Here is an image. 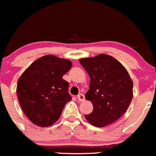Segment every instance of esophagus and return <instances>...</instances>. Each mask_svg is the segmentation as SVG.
I'll return each instance as SVG.
<instances>
[{
	"instance_id": "1",
	"label": "esophagus",
	"mask_w": 156,
	"mask_h": 156,
	"mask_svg": "<svg viewBox=\"0 0 156 156\" xmlns=\"http://www.w3.org/2000/svg\"><path fill=\"white\" fill-rule=\"evenodd\" d=\"M77 98H78V101H80V102H84V100H85V98H84V96L81 94H78V97H77Z\"/></svg>"
}]
</instances>
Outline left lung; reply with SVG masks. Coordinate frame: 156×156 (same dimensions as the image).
I'll return each instance as SVG.
<instances>
[{
  "label": "left lung",
  "instance_id": "left-lung-1",
  "mask_svg": "<svg viewBox=\"0 0 156 156\" xmlns=\"http://www.w3.org/2000/svg\"><path fill=\"white\" fill-rule=\"evenodd\" d=\"M90 81L85 98L94 109L85 118L95 127H103L117 121L127 111L133 98V81L120 62L108 54L79 59Z\"/></svg>",
  "mask_w": 156,
  "mask_h": 156
}]
</instances>
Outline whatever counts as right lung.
<instances>
[{
	"label": "right lung",
	"mask_w": 156,
	"mask_h": 156,
	"mask_svg": "<svg viewBox=\"0 0 156 156\" xmlns=\"http://www.w3.org/2000/svg\"><path fill=\"white\" fill-rule=\"evenodd\" d=\"M72 66L69 59L45 55L33 62L19 78V102L33 124L48 127L59 119L65 105L72 100L69 83L62 79Z\"/></svg>",
	"instance_id": "add662e5"
}]
</instances>
